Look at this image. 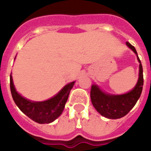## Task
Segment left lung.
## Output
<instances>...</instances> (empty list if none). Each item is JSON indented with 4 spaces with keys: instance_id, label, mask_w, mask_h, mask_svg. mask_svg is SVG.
I'll use <instances>...</instances> for the list:
<instances>
[{
    "instance_id": "1",
    "label": "left lung",
    "mask_w": 151,
    "mask_h": 151,
    "mask_svg": "<svg viewBox=\"0 0 151 151\" xmlns=\"http://www.w3.org/2000/svg\"><path fill=\"white\" fill-rule=\"evenodd\" d=\"M127 46L137 55L139 61V78L134 88L124 95H109L102 91L98 86H91V103L99 113L108 119H119L124 116L136 104L141 96L143 86V69L142 63L137 56L135 47L126 42Z\"/></svg>"
}]
</instances>
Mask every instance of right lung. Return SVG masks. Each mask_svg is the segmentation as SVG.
<instances>
[{"label":"right lung","mask_w":151,"mask_h":151,"mask_svg":"<svg viewBox=\"0 0 151 151\" xmlns=\"http://www.w3.org/2000/svg\"><path fill=\"white\" fill-rule=\"evenodd\" d=\"M75 82L65 86L52 98L43 102H33L23 98L16 91L10 74V91L14 101L25 115L39 124H49L61 115Z\"/></svg>","instance_id":"obj_1"}]
</instances>
